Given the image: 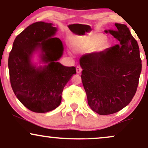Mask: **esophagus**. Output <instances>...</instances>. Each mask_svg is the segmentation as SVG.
Masks as SVG:
<instances>
[{"label":"esophagus","instance_id":"1","mask_svg":"<svg viewBox=\"0 0 148 148\" xmlns=\"http://www.w3.org/2000/svg\"><path fill=\"white\" fill-rule=\"evenodd\" d=\"M81 71H82V69L79 66L76 67V73H77V74H80V73L81 72Z\"/></svg>","mask_w":148,"mask_h":148}]
</instances>
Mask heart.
Returning a JSON list of instances; mask_svg holds the SVG:
<instances>
[{
	"instance_id": "heart-1",
	"label": "heart",
	"mask_w": 148,
	"mask_h": 148,
	"mask_svg": "<svg viewBox=\"0 0 148 148\" xmlns=\"http://www.w3.org/2000/svg\"><path fill=\"white\" fill-rule=\"evenodd\" d=\"M104 37L102 35L93 34L86 37L74 47L76 52H86L94 49L97 52L102 51L105 47Z\"/></svg>"
}]
</instances>
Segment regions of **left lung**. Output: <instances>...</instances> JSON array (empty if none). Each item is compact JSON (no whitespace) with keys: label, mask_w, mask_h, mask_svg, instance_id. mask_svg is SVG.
Returning <instances> with one entry per match:
<instances>
[{"label":"left lung","mask_w":148,"mask_h":148,"mask_svg":"<svg viewBox=\"0 0 148 148\" xmlns=\"http://www.w3.org/2000/svg\"><path fill=\"white\" fill-rule=\"evenodd\" d=\"M115 25L116 29L104 32L113 35L118 44L80 59L88 104L102 115L117 113L131 102L141 72L137 42L126 25Z\"/></svg>","instance_id":"1"}]
</instances>
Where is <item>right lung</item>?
<instances>
[{"label":"right lung","mask_w":148,"mask_h":148,"mask_svg":"<svg viewBox=\"0 0 148 148\" xmlns=\"http://www.w3.org/2000/svg\"><path fill=\"white\" fill-rule=\"evenodd\" d=\"M57 31L52 23L35 22L16 37L9 53L13 91L25 107L35 113H47L60 105L63 88L76 72L75 67L58 62L64 48L60 39L54 37ZM36 53L38 62L33 61Z\"/></svg>","instance_id":"right-lung-1"}]
</instances>
